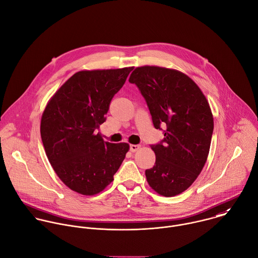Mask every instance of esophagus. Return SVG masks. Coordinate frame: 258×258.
I'll return each instance as SVG.
<instances>
[{
  "label": "esophagus",
  "instance_id": "esophagus-1",
  "mask_svg": "<svg viewBox=\"0 0 258 258\" xmlns=\"http://www.w3.org/2000/svg\"><path fill=\"white\" fill-rule=\"evenodd\" d=\"M139 149H140V145H131L130 146V150H131L132 153L137 152Z\"/></svg>",
  "mask_w": 258,
  "mask_h": 258
}]
</instances>
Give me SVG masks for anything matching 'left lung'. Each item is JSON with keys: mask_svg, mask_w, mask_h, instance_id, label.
Masks as SVG:
<instances>
[{"mask_svg": "<svg viewBox=\"0 0 258 258\" xmlns=\"http://www.w3.org/2000/svg\"><path fill=\"white\" fill-rule=\"evenodd\" d=\"M128 81L138 86L154 126L164 134L160 143L151 145L156 163L146 170L147 181L165 197L181 194L207 161L214 128L209 103L198 85L178 70L142 66Z\"/></svg>", "mask_w": 258, "mask_h": 258, "instance_id": "left-lung-1", "label": "left lung"}]
</instances>
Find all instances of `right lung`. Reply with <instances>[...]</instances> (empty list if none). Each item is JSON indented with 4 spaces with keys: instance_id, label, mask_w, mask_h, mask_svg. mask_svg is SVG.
Masks as SVG:
<instances>
[{
    "instance_id": "obj_1",
    "label": "right lung",
    "mask_w": 258,
    "mask_h": 258,
    "mask_svg": "<svg viewBox=\"0 0 258 258\" xmlns=\"http://www.w3.org/2000/svg\"><path fill=\"white\" fill-rule=\"evenodd\" d=\"M134 67L79 71L48 102L40 133L60 180L82 195L101 192L113 181L130 146L104 142L97 133L115 93Z\"/></svg>"
}]
</instances>
